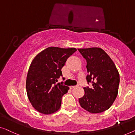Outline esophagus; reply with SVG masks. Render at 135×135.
Segmentation results:
<instances>
[{"mask_svg":"<svg viewBox=\"0 0 135 135\" xmlns=\"http://www.w3.org/2000/svg\"><path fill=\"white\" fill-rule=\"evenodd\" d=\"M78 86H79L78 85H77V86H70V89H74V88H75V87H78Z\"/></svg>","mask_w":135,"mask_h":135,"instance_id":"34e87169","label":"esophagus"}]
</instances>
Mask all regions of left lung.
Here are the masks:
<instances>
[{
  "label": "left lung",
  "mask_w": 135,
  "mask_h": 135,
  "mask_svg": "<svg viewBox=\"0 0 135 135\" xmlns=\"http://www.w3.org/2000/svg\"><path fill=\"white\" fill-rule=\"evenodd\" d=\"M86 60L87 84L84 95L79 99L81 107L89 113H100L111 107L118 94L120 77L114 63L100 48L78 49Z\"/></svg>",
  "instance_id": "8db88e82"
}]
</instances>
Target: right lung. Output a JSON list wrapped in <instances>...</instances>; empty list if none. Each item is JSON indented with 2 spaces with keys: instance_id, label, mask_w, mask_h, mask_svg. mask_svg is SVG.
I'll return each mask as SVG.
<instances>
[{
  "instance_id": "right-lung-1",
  "label": "right lung",
  "mask_w": 135,
  "mask_h": 135,
  "mask_svg": "<svg viewBox=\"0 0 135 135\" xmlns=\"http://www.w3.org/2000/svg\"><path fill=\"white\" fill-rule=\"evenodd\" d=\"M76 49L49 47L32 60L26 79V90L32 105L40 113L49 114L59 110L62 98L69 87L63 82L56 84L62 76L61 69Z\"/></svg>"
}]
</instances>
